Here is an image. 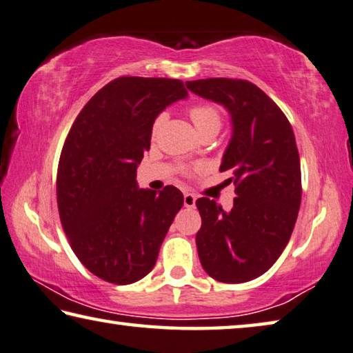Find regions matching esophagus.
Segmentation results:
<instances>
[{"label": "esophagus", "mask_w": 353, "mask_h": 353, "mask_svg": "<svg viewBox=\"0 0 353 353\" xmlns=\"http://www.w3.org/2000/svg\"><path fill=\"white\" fill-rule=\"evenodd\" d=\"M183 205L188 207V209H193L196 205V196L193 193H185L183 194Z\"/></svg>", "instance_id": "esophagus-1"}]
</instances>
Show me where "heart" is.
Wrapping results in <instances>:
<instances>
[{
    "label": "heart",
    "mask_w": 353,
    "mask_h": 353,
    "mask_svg": "<svg viewBox=\"0 0 353 353\" xmlns=\"http://www.w3.org/2000/svg\"><path fill=\"white\" fill-rule=\"evenodd\" d=\"M190 117H192L193 125L196 127V132H203L205 128H216L220 130L221 127V114L214 105L210 103H201L193 106L190 110ZM161 124H163V114L157 117L152 125V135L155 137L159 133Z\"/></svg>",
    "instance_id": "1"
}]
</instances>
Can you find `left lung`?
Returning a JSON list of instances; mask_svg holds the SVG:
<instances>
[{
	"label": "left lung",
	"mask_w": 353,
	"mask_h": 353,
	"mask_svg": "<svg viewBox=\"0 0 353 353\" xmlns=\"http://www.w3.org/2000/svg\"><path fill=\"white\" fill-rule=\"evenodd\" d=\"M190 91L225 106L232 137L220 171H231L237 198L229 212L199 198L201 265L216 281L247 283L275 264L286 248L301 201L300 157L288 117L247 80L205 78Z\"/></svg>",
	"instance_id": "obj_1"
}]
</instances>
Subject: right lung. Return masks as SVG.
<instances>
[{
	"instance_id": "add662e5",
	"label": "right lung",
	"mask_w": 353,
	"mask_h": 353,
	"mask_svg": "<svg viewBox=\"0 0 353 353\" xmlns=\"http://www.w3.org/2000/svg\"><path fill=\"white\" fill-rule=\"evenodd\" d=\"M181 80L121 77L83 106L65 138L56 177L59 218L74 253L103 281L132 284L152 270L183 205L168 185L138 188L155 117L187 97Z\"/></svg>"
}]
</instances>
